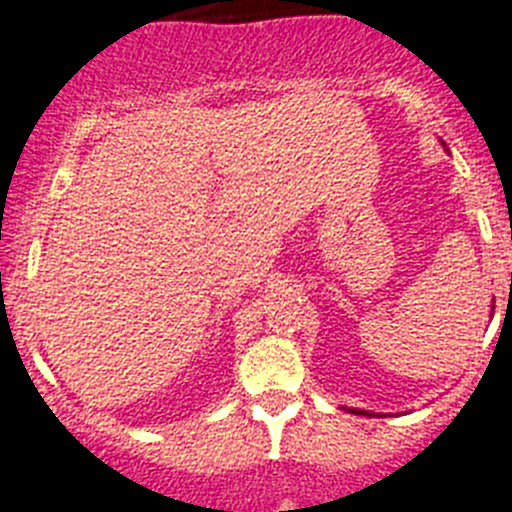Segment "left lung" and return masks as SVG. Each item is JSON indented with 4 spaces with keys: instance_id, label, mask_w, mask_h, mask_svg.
<instances>
[{
    "instance_id": "1",
    "label": "left lung",
    "mask_w": 512,
    "mask_h": 512,
    "mask_svg": "<svg viewBox=\"0 0 512 512\" xmlns=\"http://www.w3.org/2000/svg\"><path fill=\"white\" fill-rule=\"evenodd\" d=\"M349 413H354V416H375V413H370V411H362V408H347Z\"/></svg>"
}]
</instances>
